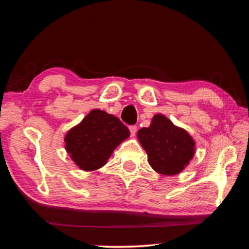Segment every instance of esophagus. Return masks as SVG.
<instances>
[{"label": "esophagus", "mask_w": 249, "mask_h": 249, "mask_svg": "<svg viewBox=\"0 0 249 249\" xmlns=\"http://www.w3.org/2000/svg\"><path fill=\"white\" fill-rule=\"evenodd\" d=\"M129 132H130V135H132V136H135V134H136V132H137V127L135 125H130L129 126Z\"/></svg>", "instance_id": "obj_1"}]
</instances>
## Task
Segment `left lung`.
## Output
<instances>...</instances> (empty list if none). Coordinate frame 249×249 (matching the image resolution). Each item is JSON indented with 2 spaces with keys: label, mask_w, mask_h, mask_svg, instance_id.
Here are the masks:
<instances>
[{
  "label": "left lung",
  "mask_w": 249,
  "mask_h": 249,
  "mask_svg": "<svg viewBox=\"0 0 249 249\" xmlns=\"http://www.w3.org/2000/svg\"><path fill=\"white\" fill-rule=\"evenodd\" d=\"M137 137L148 156L149 165L158 174H179L195 155L196 144L190 135L161 114L153 117L149 127L138 130Z\"/></svg>",
  "instance_id": "8db88e82"
}]
</instances>
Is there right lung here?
<instances>
[{"label": "right lung", "mask_w": 249, "mask_h": 249, "mask_svg": "<svg viewBox=\"0 0 249 249\" xmlns=\"http://www.w3.org/2000/svg\"><path fill=\"white\" fill-rule=\"evenodd\" d=\"M129 136V130L116 116L93 109L67 133L66 150L80 169L96 170L107 163L116 146Z\"/></svg>", "instance_id": "add662e5"}]
</instances>
